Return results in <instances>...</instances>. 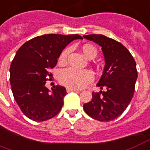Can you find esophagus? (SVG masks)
Masks as SVG:
<instances>
[{
	"label": "esophagus",
	"mask_w": 150,
	"mask_h": 150,
	"mask_svg": "<svg viewBox=\"0 0 150 150\" xmlns=\"http://www.w3.org/2000/svg\"><path fill=\"white\" fill-rule=\"evenodd\" d=\"M79 90H75V89H71V88H67V93H71V92H78Z\"/></svg>",
	"instance_id": "esophagus-1"
}]
</instances>
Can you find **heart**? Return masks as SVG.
I'll return each instance as SVG.
<instances>
[{"instance_id": "1", "label": "heart", "mask_w": 150, "mask_h": 150, "mask_svg": "<svg viewBox=\"0 0 150 150\" xmlns=\"http://www.w3.org/2000/svg\"><path fill=\"white\" fill-rule=\"evenodd\" d=\"M83 54L88 59H93L98 54V50L93 45L85 44L82 47ZM69 53V49H66L61 52L59 57V62L64 63L67 60ZM93 75L89 70H79L72 67L65 68L60 71L59 74V79L63 85L71 89L79 90L85 87L86 86L92 82Z\"/></svg>"}]
</instances>
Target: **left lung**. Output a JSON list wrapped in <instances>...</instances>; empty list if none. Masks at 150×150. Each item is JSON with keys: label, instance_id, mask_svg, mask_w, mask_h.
<instances>
[{"label": "left lung", "instance_id": "8db88e82", "mask_svg": "<svg viewBox=\"0 0 150 150\" xmlns=\"http://www.w3.org/2000/svg\"><path fill=\"white\" fill-rule=\"evenodd\" d=\"M101 47L105 67L97 86L105 91L92 93L90 102L83 105L86 113L97 120L108 122L126 110L134 92L138 72L134 59L127 48L102 34L83 35Z\"/></svg>", "mask_w": 150, "mask_h": 150}]
</instances>
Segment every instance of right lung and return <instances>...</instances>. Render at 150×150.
<instances>
[{
	"instance_id": "add662e5",
	"label": "right lung",
	"mask_w": 150,
	"mask_h": 150,
	"mask_svg": "<svg viewBox=\"0 0 150 150\" xmlns=\"http://www.w3.org/2000/svg\"><path fill=\"white\" fill-rule=\"evenodd\" d=\"M79 34H49L27 41L19 48L10 66V83L23 113L34 121L47 120L57 115L67 91L64 86H45L49 71L56 66L64 48Z\"/></svg>"
}]
</instances>
